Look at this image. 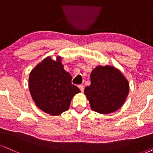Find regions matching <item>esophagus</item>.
Listing matches in <instances>:
<instances>
[{
  "mask_svg": "<svg viewBox=\"0 0 153 153\" xmlns=\"http://www.w3.org/2000/svg\"><path fill=\"white\" fill-rule=\"evenodd\" d=\"M78 88H79V89H80V91H81V92H83V91H84V86H83L82 85H79Z\"/></svg>",
  "mask_w": 153,
  "mask_h": 153,
  "instance_id": "34e87169",
  "label": "esophagus"
}]
</instances>
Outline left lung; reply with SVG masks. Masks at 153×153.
Returning <instances> with one entry per match:
<instances>
[{
    "instance_id": "8db88e82",
    "label": "left lung",
    "mask_w": 153,
    "mask_h": 153,
    "mask_svg": "<svg viewBox=\"0 0 153 153\" xmlns=\"http://www.w3.org/2000/svg\"><path fill=\"white\" fill-rule=\"evenodd\" d=\"M90 80L84 94L93 111L107 114L122 107L129 93V83L119 69L114 65H97L91 73Z\"/></svg>"
}]
</instances>
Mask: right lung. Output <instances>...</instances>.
<instances>
[{"instance_id": "add662e5", "label": "right lung", "mask_w": 153, "mask_h": 153, "mask_svg": "<svg viewBox=\"0 0 153 153\" xmlns=\"http://www.w3.org/2000/svg\"><path fill=\"white\" fill-rule=\"evenodd\" d=\"M47 56L32 69L29 76V89L32 100L39 109L51 116L67 111L75 94L80 93L78 87L71 83L72 77L65 71L61 62Z\"/></svg>"}]
</instances>
